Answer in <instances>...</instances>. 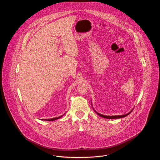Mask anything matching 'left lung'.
Listing matches in <instances>:
<instances>
[{
	"label": "left lung",
	"instance_id": "1",
	"mask_svg": "<svg viewBox=\"0 0 160 160\" xmlns=\"http://www.w3.org/2000/svg\"><path fill=\"white\" fill-rule=\"evenodd\" d=\"M92 104V102H91ZM93 109L94 110V111L95 112V113H97V114H98V115H99L101 117H102V118H106V119H119V118H124V117H125V116H127V115H128L129 113H131V112L132 111V110L131 111V112H129V113H127V114H122V115H118V116H106V115H103V114H100L99 113H98L97 111H95V109L93 108Z\"/></svg>",
	"mask_w": 160,
	"mask_h": 160
}]
</instances>
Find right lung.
Segmentation results:
<instances>
[{"mask_svg": "<svg viewBox=\"0 0 160 160\" xmlns=\"http://www.w3.org/2000/svg\"><path fill=\"white\" fill-rule=\"evenodd\" d=\"M63 115H64V114H63V115H62V116H59V117H57V118H51V119H41V120H43V121H55V120H56V119H58L61 118H62Z\"/></svg>", "mask_w": 160, "mask_h": 160, "instance_id": "obj_1", "label": "right lung"}]
</instances>
